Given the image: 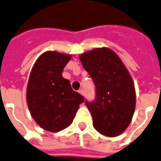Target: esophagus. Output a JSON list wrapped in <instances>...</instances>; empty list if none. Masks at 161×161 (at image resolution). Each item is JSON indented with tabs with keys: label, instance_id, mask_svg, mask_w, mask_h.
<instances>
[{
	"label": "esophagus",
	"instance_id": "1",
	"mask_svg": "<svg viewBox=\"0 0 161 161\" xmlns=\"http://www.w3.org/2000/svg\"><path fill=\"white\" fill-rule=\"evenodd\" d=\"M78 92H79V94H81V95H82V96H84V90H83V89H80V90H78Z\"/></svg>",
	"mask_w": 161,
	"mask_h": 161
}]
</instances>
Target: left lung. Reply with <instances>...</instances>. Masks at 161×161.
<instances>
[{
	"label": "left lung",
	"instance_id": "1",
	"mask_svg": "<svg viewBox=\"0 0 161 161\" xmlns=\"http://www.w3.org/2000/svg\"><path fill=\"white\" fill-rule=\"evenodd\" d=\"M79 58L96 85L95 101H85L94 128L107 136H119L129 126L135 112L131 76L117 53L108 47L88 51Z\"/></svg>",
	"mask_w": 161,
	"mask_h": 161
}]
</instances>
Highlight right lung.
I'll use <instances>...</instances> for the list:
<instances>
[{"instance_id":"obj_1","label":"right lung","mask_w":161,"mask_h":161,"mask_svg":"<svg viewBox=\"0 0 161 161\" xmlns=\"http://www.w3.org/2000/svg\"><path fill=\"white\" fill-rule=\"evenodd\" d=\"M71 54L47 51L39 56L30 74L26 101L37 125L50 132L68 127L74 119L84 96L71 89L62 77Z\"/></svg>"}]
</instances>
